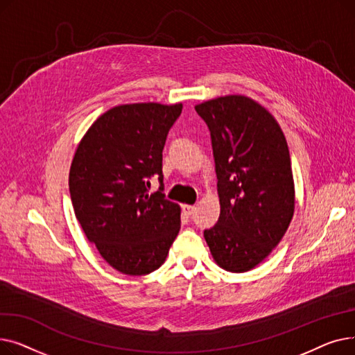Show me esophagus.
Segmentation results:
<instances>
[{
  "mask_svg": "<svg viewBox=\"0 0 355 355\" xmlns=\"http://www.w3.org/2000/svg\"><path fill=\"white\" fill-rule=\"evenodd\" d=\"M182 213L187 216V217H190L193 213H194V210H196V207L194 206H190V204H182Z\"/></svg>",
  "mask_w": 355,
  "mask_h": 355,
  "instance_id": "34e87169",
  "label": "esophagus"
}]
</instances>
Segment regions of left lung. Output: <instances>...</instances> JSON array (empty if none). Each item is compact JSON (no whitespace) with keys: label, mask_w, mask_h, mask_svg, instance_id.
Here are the masks:
<instances>
[{"label":"left lung","mask_w":355,"mask_h":355,"mask_svg":"<svg viewBox=\"0 0 355 355\" xmlns=\"http://www.w3.org/2000/svg\"><path fill=\"white\" fill-rule=\"evenodd\" d=\"M211 134L220 217L204 230L214 262L227 272L256 268L285 236L295 211L291 155L281 125L243 95L196 105Z\"/></svg>","instance_id":"8db88e82"}]
</instances>
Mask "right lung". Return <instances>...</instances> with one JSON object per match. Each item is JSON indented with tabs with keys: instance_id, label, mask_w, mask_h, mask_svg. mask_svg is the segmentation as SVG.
Returning <instances> with one entry per match:
<instances>
[{
	"instance_id": "1",
	"label": "right lung",
	"mask_w": 355,
	"mask_h": 355,
	"mask_svg": "<svg viewBox=\"0 0 355 355\" xmlns=\"http://www.w3.org/2000/svg\"><path fill=\"white\" fill-rule=\"evenodd\" d=\"M182 103L119 105L106 110L80 139L69 190L78 221L118 272L141 276L166 259L181 221L177 202L162 194V149ZM158 175L160 191L147 193Z\"/></svg>"
}]
</instances>
